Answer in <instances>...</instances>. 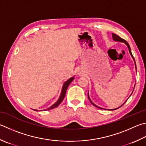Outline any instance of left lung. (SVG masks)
Masks as SVG:
<instances>
[{
  "mask_svg": "<svg viewBox=\"0 0 146 146\" xmlns=\"http://www.w3.org/2000/svg\"><path fill=\"white\" fill-rule=\"evenodd\" d=\"M112 38H113V41H119V42H122V43H125L126 45H127V46H128V50H129V54H130V55H131V57L133 58V60H134V62H135V69H136V72H137V67H136V63H135V59H134V57H133V55H132V54H131V48H130V46H129V44L127 43V41H125L124 40V39H122L121 38H120V37H119V36H117V35H116V34H113V33H112ZM135 88V87H134ZM133 90H134V89H133ZM133 93V92H131V94ZM130 95V96H131ZM87 96H88V98H89V101H90V102H91L92 104V105H94V107H97V108H101V109H105V108H102V107H98V106H97L96 105H95L94 103L92 102L91 101V100L90 99V98H89V92H88V94H87ZM130 96H129V98L130 97ZM125 102H124L123 105H121L120 107H118V108H114V109H106V110H116V109H117V108H120L121 107H122V106H123L124 103H125Z\"/></svg>",
  "mask_w": 146,
  "mask_h": 146,
  "instance_id": "1",
  "label": "left lung"
}]
</instances>
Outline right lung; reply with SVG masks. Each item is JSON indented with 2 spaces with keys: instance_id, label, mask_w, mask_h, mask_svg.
Listing matches in <instances>:
<instances>
[{
  "instance_id": "1",
  "label": "right lung",
  "mask_w": 146,
  "mask_h": 146,
  "mask_svg": "<svg viewBox=\"0 0 146 146\" xmlns=\"http://www.w3.org/2000/svg\"><path fill=\"white\" fill-rule=\"evenodd\" d=\"M74 76H73V77H71L70 78H69L68 80L67 81H66V82H64V84H63V86H62V87L61 93H60V96H59V99H58V100L57 101V102H55V103H54V104H53L52 106H50V107L49 108H46V109H44V110H43V111L49 110L53 109V108L57 107L58 106H59V105L60 104V103H61V102H62L63 99L64 98V96H65L66 92V90H67L68 87V86H69V85H70L71 82L73 80ZM33 110H35V111H38V110H36V109H33Z\"/></svg>"
}]
</instances>
